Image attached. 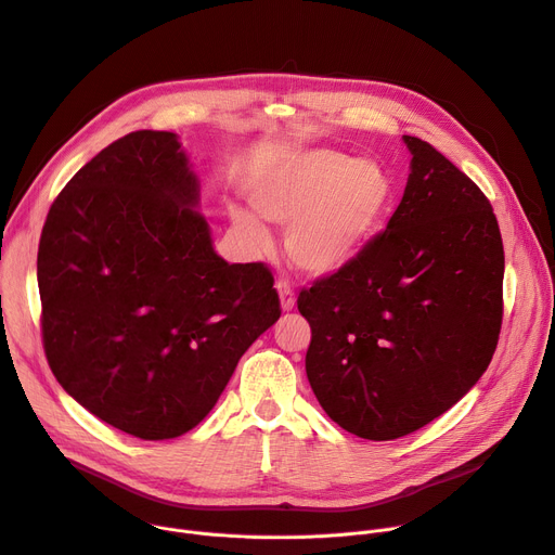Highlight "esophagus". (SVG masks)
<instances>
[{"instance_id":"obj_1","label":"esophagus","mask_w":555,"mask_h":555,"mask_svg":"<svg viewBox=\"0 0 555 555\" xmlns=\"http://www.w3.org/2000/svg\"><path fill=\"white\" fill-rule=\"evenodd\" d=\"M276 289H279V297H281V310H283V312H289V310L294 308V304H297V299H294V289H292L289 281L279 279Z\"/></svg>"}]
</instances>
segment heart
I'll return each mask as SVG.
<instances>
[{"label": "heart", "mask_w": 555, "mask_h": 555, "mask_svg": "<svg viewBox=\"0 0 555 555\" xmlns=\"http://www.w3.org/2000/svg\"><path fill=\"white\" fill-rule=\"evenodd\" d=\"M256 214L287 228L289 261L312 276H332L365 251L392 209L390 173L371 158L317 146L292 152L254 182ZM236 232L256 249L270 247V232L256 216L232 211Z\"/></svg>", "instance_id": "heart-1"}]
</instances>
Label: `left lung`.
I'll use <instances>...</instances> for the list:
<instances>
[{
  "instance_id": "obj_1",
  "label": "left lung",
  "mask_w": 555,
  "mask_h": 555,
  "mask_svg": "<svg viewBox=\"0 0 555 555\" xmlns=\"http://www.w3.org/2000/svg\"><path fill=\"white\" fill-rule=\"evenodd\" d=\"M386 230L299 294L310 386L344 430L388 441L444 415L485 375L502 325L504 247L489 198L428 142Z\"/></svg>"
}]
</instances>
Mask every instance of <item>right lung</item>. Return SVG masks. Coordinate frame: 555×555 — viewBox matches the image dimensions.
<instances>
[{
  "mask_svg": "<svg viewBox=\"0 0 555 555\" xmlns=\"http://www.w3.org/2000/svg\"><path fill=\"white\" fill-rule=\"evenodd\" d=\"M198 201L178 135L133 131L68 180L37 249L55 379L140 439L198 426L281 317L272 272L220 258Z\"/></svg>",
  "mask_w": 555,
  "mask_h": 555,
  "instance_id": "right-lung-1",
  "label": "right lung"
}]
</instances>
